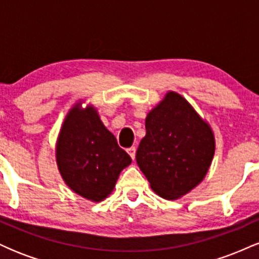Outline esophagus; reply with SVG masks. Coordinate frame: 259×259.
<instances>
[{"instance_id": "34e87169", "label": "esophagus", "mask_w": 259, "mask_h": 259, "mask_svg": "<svg viewBox=\"0 0 259 259\" xmlns=\"http://www.w3.org/2000/svg\"><path fill=\"white\" fill-rule=\"evenodd\" d=\"M126 151H127V153H129V156L132 157L133 159L135 158V153H136V148L135 147H129Z\"/></svg>"}]
</instances>
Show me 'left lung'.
Here are the masks:
<instances>
[{
  "mask_svg": "<svg viewBox=\"0 0 259 259\" xmlns=\"http://www.w3.org/2000/svg\"><path fill=\"white\" fill-rule=\"evenodd\" d=\"M136 162L151 189L177 200L203 180L215 150L214 134L183 96L169 91L147 114Z\"/></svg>",
  "mask_w": 259,
  "mask_h": 259,
  "instance_id": "obj_1",
  "label": "left lung"
}]
</instances>
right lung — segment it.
<instances>
[{
    "mask_svg": "<svg viewBox=\"0 0 259 259\" xmlns=\"http://www.w3.org/2000/svg\"><path fill=\"white\" fill-rule=\"evenodd\" d=\"M57 165L75 194L94 202L103 201L114 189L118 177L132 158L118 146L96 108L81 101L68 112L56 145Z\"/></svg>",
    "mask_w": 259,
    "mask_h": 259,
    "instance_id": "add662e5",
    "label": "right lung"
}]
</instances>
